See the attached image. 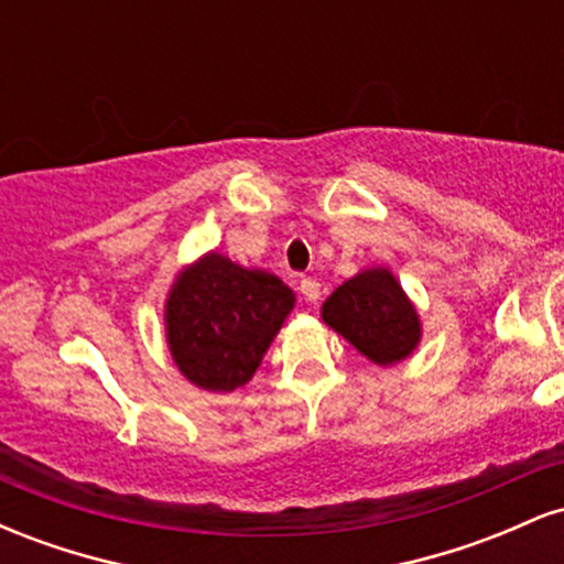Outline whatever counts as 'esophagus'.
I'll return each instance as SVG.
<instances>
[{
    "instance_id": "obj_1",
    "label": "esophagus",
    "mask_w": 564,
    "mask_h": 564,
    "mask_svg": "<svg viewBox=\"0 0 564 564\" xmlns=\"http://www.w3.org/2000/svg\"><path fill=\"white\" fill-rule=\"evenodd\" d=\"M300 291H302V296L307 302H318L321 300V283L315 281V278H302V283H300Z\"/></svg>"
}]
</instances>
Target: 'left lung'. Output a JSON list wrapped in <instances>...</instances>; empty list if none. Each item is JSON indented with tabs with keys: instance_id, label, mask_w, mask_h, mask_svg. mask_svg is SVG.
<instances>
[{
	"instance_id": "obj_1",
	"label": "left lung",
	"mask_w": 564,
	"mask_h": 564,
	"mask_svg": "<svg viewBox=\"0 0 564 564\" xmlns=\"http://www.w3.org/2000/svg\"><path fill=\"white\" fill-rule=\"evenodd\" d=\"M321 318L377 366H398L422 345L416 304L384 264L358 270L323 302Z\"/></svg>"
}]
</instances>
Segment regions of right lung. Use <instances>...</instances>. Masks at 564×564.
Listing matches in <instances>:
<instances>
[{
  "label": "right lung",
  "mask_w": 564,
  "mask_h": 564,
  "mask_svg": "<svg viewBox=\"0 0 564 564\" xmlns=\"http://www.w3.org/2000/svg\"><path fill=\"white\" fill-rule=\"evenodd\" d=\"M294 304L296 294L278 275L206 251L183 264L166 291L164 332L174 366L198 390H243Z\"/></svg>",
  "instance_id": "obj_1"
}]
</instances>
